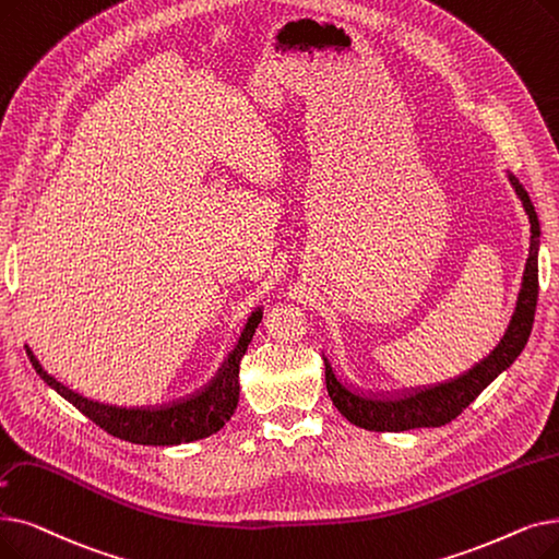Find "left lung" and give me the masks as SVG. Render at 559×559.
I'll use <instances>...</instances> for the list:
<instances>
[{
	"label": "left lung",
	"mask_w": 559,
	"mask_h": 559,
	"mask_svg": "<svg viewBox=\"0 0 559 559\" xmlns=\"http://www.w3.org/2000/svg\"><path fill=\"white\" fill-rule=\"evenodd\" d=\"M519 199L530 216V255L523 272V285L516 301V312L498 347L479 360L473 370L461 374L452 381L420 388V391L406 395H366L354 391L352 385L337 379L329 358L324 356L326 368V391L335 408L343 414L352 425L370 429V431H406L416 427H441L454 420L481 391L487 388L502 370H507L516 356L527 345V337L535 322L537 297H539V219L535 205H532L527 191L519 182V178L509 176Z\"/></svg>",
	"instance_id": "8db88e82"
}]
</instances>
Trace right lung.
<instances>
[{
	"label": "right lung",
	"instance_id": "obj_1",
	"mask_svg": "<svg viewBox=\"0 0 559 559\" xmlns=\"http://www.w3.org/2000/svg\"><path fill=\"white\" fill-rule=\"evenodd\" d=\"M262 320V308H258L247 326L241 333L237 347L228 356V360L222 366L219 374H216L203 391L191 395L187 400L164 404V406H111L93 402L75 391H70L68 385L57 381L52 374H47L34 352L27 347V356L32 360L34 370L40 374V379L55 388V391L68 400L72 406L80 408L82 414L93 420L98 427H103L107 433L116 436L136 445H180L189 441L205 439L219 431L230 416L235 414L239 402V360L247 354V347L251 337Z\"/></svg>",
	"mask_w": 559,
	"mask_h": 559
}]
</instances>
